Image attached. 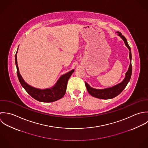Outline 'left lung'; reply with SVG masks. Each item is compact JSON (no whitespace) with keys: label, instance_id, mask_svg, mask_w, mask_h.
<instances>
[{"label":"left lung","instance_id":"left-lung-1","mask_svg":"<svg viewBox=\"0 0 148 148\" xmlns=\"http://www.w3.org/2000/svg\"><path fill=\"white\" fill-rule=\"evenodd\" d=\"M118 33V36H119L124 41L125 44L126 46L128 48L129 50V58L130 60V63L129 67V69L126 72L125 74V77L124 79L122 81V82L118 84L117 85L112 87L106 89H94L91 87H90L88 83L85 82V86L87 88L89 94L92 95L94 97L99 98V99H112L116 96L119 95L123 90L126 88V85H127L128 82H129L132 73V53L130 51V47L129 46L127 40L125 38V37L122 35V34L120 32H117Z\"/></svg>","mask_w":148,"mask_h":148}]
</instances>
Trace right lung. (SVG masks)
<instances>
[{"label": "right lung", "mask_w": 148, "mask_h": 148, "mask_svg": "<svg viewBox=\"0 0 148 148\" xmlns=\"http://www.w3.org/2000/svg\"><path fill=\"white\" fill-rule=\"evenodd\" d=\"M17 52L18 50L15 55V64L19 81L22 87L32 98L40 102H51L58 100L64 95L67 88V81L74 71V69L66 74L62 75L53 87L46 89H37L26 83L20 74L18 66L17 64Z\"/></svg>", "instance_id": "1"}]
</instances>
